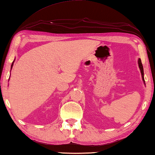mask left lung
I'll use <instances>...</instances> for the list:
<instances>
[{
    "label": "left lung",
    "mask_w": 155,
    "mask_h": 155,
    "mask_svg": "<svg viewBox=\"0 0 155 155\" xmlns=\"http://www.w3.org/2000/svg\"><path fill=\"white\" fill-rule=\"evenodd\" d=\"M138 64H139V67H140V71H141V73H142V80H143V83H144V84H145L144 78H143V66H142V61H141V59H140V58L138 59Z\"/></svg>",
    "instance_id": "obj_1"
}]
</instances>
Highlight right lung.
Masks as SVG:
<instances>
[{
  "label": "right lung",
  "instance_id": "add662e5",
  "mask_svg": "<svg viewBox=\"0 0 155 155\" xmlns=\"http://www.w3.org/2000/svg\"><path fill=\"white\" fill-rule=\"evenodd\" d=\"M13 63H12V67H11V69H12V67H13Z\"/></svg>",
  "mask_w": 155,
  "mask_h": 155
}]
</instances>
